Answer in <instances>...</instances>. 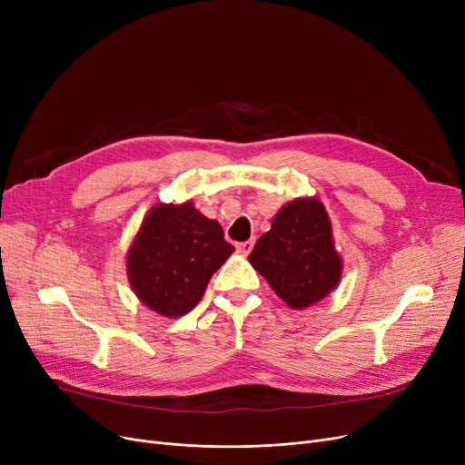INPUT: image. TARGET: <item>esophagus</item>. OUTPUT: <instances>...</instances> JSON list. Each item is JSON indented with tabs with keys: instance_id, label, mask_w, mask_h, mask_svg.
I'll list each match as a JSON object with an SVG mask.
<instances>
[{
	"instance_id": "1",
	"label": "esophagus",
	"mask_w": 465,
	"mask_h": 465,
	"mask_svg": "<svg viewBox=\"0 0 465 465\" xmlns=\"http://www.w3.org/2000/svg\"><path fill=\"white\" fill-rule=\"evenodd\" d=\"M252 247H254V239H249V241H242V242H239V245H237V251H239L241 254H249V252L252 251Z\"/></svg>"
}]
</instances>
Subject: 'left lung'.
<instances>
[{
  "label": "left lung",
  "mask_w": 465,
  "mask_h": 465,
  "mask_svg": "<svg viewBox=\"0 0 465 465\" xmlns=\"http://www.w3.org/2000/svg\"><path fill=\"white\" fill-rule=\"evenodd\" d=\"M254 270L292 309L326 298L341 279L331 224L324 205L314 200L286 203L249 256Z\"/></svg>",
  "instance_id": "1"
}]
</instances>
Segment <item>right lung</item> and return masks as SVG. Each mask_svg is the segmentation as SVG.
<instances>
[{
    "label": "right lung",
    "instance_id": "obj_1",
    "mask_svg": "<svg viewBox=\"0 0 465 465\" xmlns=\"http://www.w3.org/2000/svg\"><path fill=\"white\" fill-rule=\"evenodd\" d=\"M233 251L223 226L190 202L160 203L132 242L128 277L146 307L175 319L200 303L211 277Z\"/></svg>",
    "mask_w": 465,
    "mask_h": 465
}]
</instances>
